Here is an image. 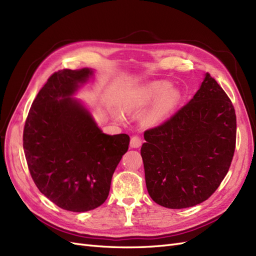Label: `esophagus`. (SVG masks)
Returning a JSON list of instances; mask_svg holds the SVG:
<instances>
[{"label": "esophagus", "mask_w": 256, "mask_h": 256, "mask_svg": "<svg viewBox=\"0 0 256 256\" xmlns=\"http://www.w3.org/2000/svg\"><path fill=\"white\" fill-rule=\"evenodd\" d=\"M142 145V140L138 136H134L131 138L130 140V146L132 147V148H138Z\"/></svg>", "instance_id": "obj_1"}]
</instances>
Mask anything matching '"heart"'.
<instances>
[{
    "label": "heart",
    "mask_w": 256,
    "mask_h": 256,
    "mask_svg": "<svg viewBox=\"0 0 256 256\" xmlns=\"http://www.w3.org/2000/svg\"><path fill=\"white\" fill-rule=\"evenodd\" d=\"M171 88L172 84L166 81L147 84L127 98V104L138 109L156 102L147 114V120L152 124L159 122L171 115L182 99V92Z\"/></svg>",
    "instance_id": "1"
}]
</instances>
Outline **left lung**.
Instances as JSON below:
<instances>
[{"label":"left lung","mask_w":256,"mask_h":256,"mask_svg":"<svg viewBox=\"0 0 256 256\" xmlns=\"http://www.w3.org/2000/svg\"><path fill=\"white\" fill-rule=\"evenodd\" d=\"M141 147L154 202L172 209L196 206L218 189L236 145L233 104L208 72L190 102L160 126L146 130Z\"/></svg>","instance_id":"1"}]
</instances>
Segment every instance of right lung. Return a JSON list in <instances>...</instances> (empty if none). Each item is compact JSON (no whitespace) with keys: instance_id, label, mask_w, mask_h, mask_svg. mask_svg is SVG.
Returning <instances> with one entry per match:
<instances>
[{"instance_id":"add662e5","label":"right lung","mask_w":256,"mask_h":256,"mask_svg":"<svg viewBox=\"0 0 256 256\" xmlns=\"http://www.w3.org/2000/svg\"><path fill=\"white\" fill-rule=\"evenodd\" d=\"M92 69L54 72L38 92L23 130V150L35 184L65 210L83 212L104 203L130 138L104 134L72 95Z\"/></svg>"}]
</instances>
